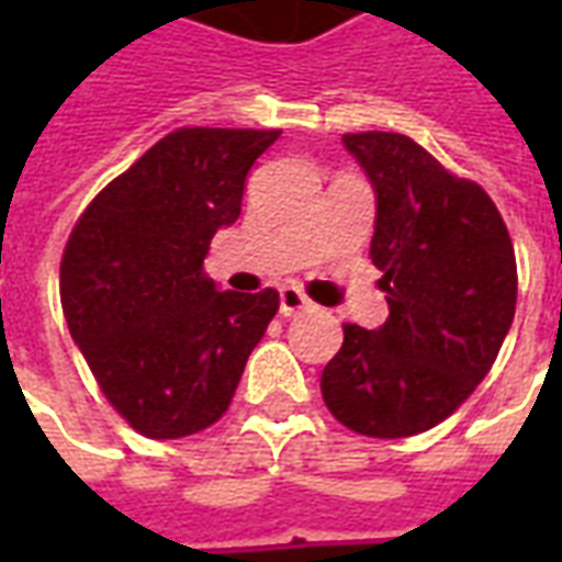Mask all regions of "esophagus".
<instances>
[{"mask_svg": "<svg viewBox=\"0 0 562 562\" xmlns=\"http://www.w3.org/2000/svg\"><path fill=\"white\" fill-rule=\"evenodd\" d=\"M313 310V301L306 297L297 285H282L280 289V313L282 316H297V313H306Z\"/></svg>", "mask_w": 562, "mask_h": 562, "instance_id": "esophagus-1", "label": "esophagus"}]
</instances>
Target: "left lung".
Returning a JSON list of instances; mask_svg holds the SVG:
<instances>
[{
    "label": "left lung",
    "instance_id": "1",
    "mask_svg": "<svg viewBox=\"0 0 562 562\" xmlns=\"http://www.w3.org/2000/svg\"><path fill=\"white\" fill-rule=\"evenodd\" d=\"M342 144L376 195L370 258L389 318L376 330L342 328L322 397L355 434H424L487 376L512 328V237L482 186L448 173L413 138L361 132Z\"/></svg>",
    "mask_w": 562,
    "mask_h": 562
}]
</instances>
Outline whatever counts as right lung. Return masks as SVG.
Listing matches in <instances>:
<instances>
[{"instance_id":"1","label":"right lung","mask_w":562,"mask_h":562,"mask_svg":"<svg viewBox=\"0 0 562 562\" xmlns=\"http://www.w3.org/2000/svg\"><path fill=\"white\" fill-rule=\"evenodd\" d=\"M277 128H177L104 186L68 237L59 297L92 376L138 434L220 422L280 294L220 292L210 240L240 216Z\"/></svg>"}]
</instances>
